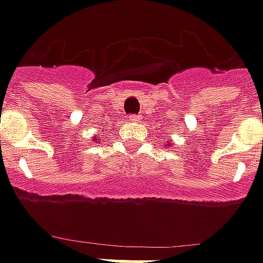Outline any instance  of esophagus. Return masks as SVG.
I'll list each match as a JSON object with an SVG mask.
<instances>
[{
	"mask_svg": "<svg viewBox=\"0 0 263 263\" xmlns=\"http://www.w3.org/2000/svg\"><path fill=\"white\" fill-rule=\"evenodd\" d=\"M128 119H129L131 122H140L141 116L140 115H129V116H128Z\"/></svg>",
	"mask_w": 263,
	"mask_h": 263,
	"instance_id": "34e87169",
	"label": "esophagus"
}]
</instances>
